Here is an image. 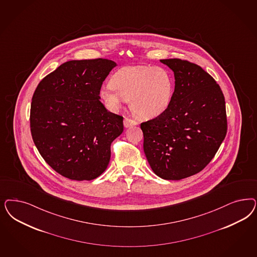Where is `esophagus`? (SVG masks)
Returning <instances> with one entry per match:
<instances>
[{
	"label": "esophagus",
	"instance_id": "1",
	"mask_svg": "<svg viewBox=\"0 0 257 257\" xmlns=\"http://www.w3.org/2000/svg\"><path fill=\"white\" fill-rule=\"evenodd\" d=\"M138 123L133 119H130V118H124V127H130V126H133V125H136Z\"/></svg>",
	"mask_w": 257,
	"mask_h": 257
}]
</instances>
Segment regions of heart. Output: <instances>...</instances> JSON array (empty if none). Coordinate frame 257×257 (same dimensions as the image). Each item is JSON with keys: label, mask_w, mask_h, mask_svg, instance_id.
Masks as SVG:
<instances>
[{"label": "heart", "mask_w": 257, "mask_h": 257, "mask_svg": "<svg viewBox=\"0 0 257 257\" xmlns=\"http://www.w3.org/2000/svg\"><path fill=\"white\" fill-rule=\"evenodd\" d=\"M173 94V79L163 67L125 66L100 88V96L112 111L131 100V108L141 118H153L168 108Z\"/></svg>", "instance_id": "obj_1"}]
</instances>
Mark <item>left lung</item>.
<instances>
[{
	"mask_svg": "<svg viewBox=\"0 0 257 257\" xmlns=\"http://www.w3.org/2000/svg\"><path fill=\"white\" fill-rule=\"evenodd\" d=\"M175 77L172 99L156 118L142 123L144 151L153 172L180 181L201 171L227 133L220 87L201 67L179 58L161 59Z\"/></svg>",
	"mask_w": 257,
	"mask_h": 257,
	"instance_id": "obj_1",
	"label": "left lung"
}]
</instances>
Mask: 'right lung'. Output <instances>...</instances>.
<instances>
[{"label":"right lung","instance_id":"obj_1","mask_svg":"<svg viewBox=\"0 0 257 257\" xmlns=\"http://www.w3.org/2000/svg\"><path fill=\"white\" fill-rule=\"evenodd\" d=\"M114 61L70 60L46 75L34 92L30 127L35 146L58 174L91 181L108 166L110 145L123 117L100 102V88Z\"/></svg>","mask_w":257,"mask_h":257}]
</instances>
